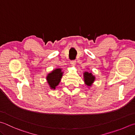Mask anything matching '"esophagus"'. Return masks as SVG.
<instances>
[{"mask_svg":"<svg viewBox=\"0 0 135 135\" xmlns=\"http://www.w3.org/2000/svg\"><path fill=\"white\" fill-rule=\"evenodd\" d=\"M76 63V62L75 61V60H72L70 61V64L72 65H75Z\"/></svg>","mask_w":135,"mask_h":135,"instance_id":"1","label":"esophagus"}]
</instances>
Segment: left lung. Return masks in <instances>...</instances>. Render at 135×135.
<instances>
[{"label": "left lung", "instance_id": "1", "mask_svg": "<svg viewBox=\"0 0 135 135\" xmlns=\"http://www.w3.org/2000/svg\"><path fill=\"white\" fill-rule=\"evenodd\" d=\"M84 78H85V82L86 84L88 86H90L94 80H95V77L92 76L91 73L85 72L84 73Z\"/></svg>", "mask_w": 135, "mask_h": 135}]
</instances>
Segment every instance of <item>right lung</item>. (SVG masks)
I'll use <instances>...</instances> for the list:
<instances>
[{
	"label": "right lung",
	"mask_w": 135,
	"mask_h": 135,
	"mask_svg": "<svg viewBox=\"0 0 135 135\" xmlns=\"http://www.w3.org/2000/svg\"><path fill=\"white\" fill-rule=\"evenodd\" d=\"M62 76V72H61V69H56L47 75V80L51 89H55L56 86L59 83Z\"/></svg>",
	"instance_id": "obj_1"
}]
</instances>
